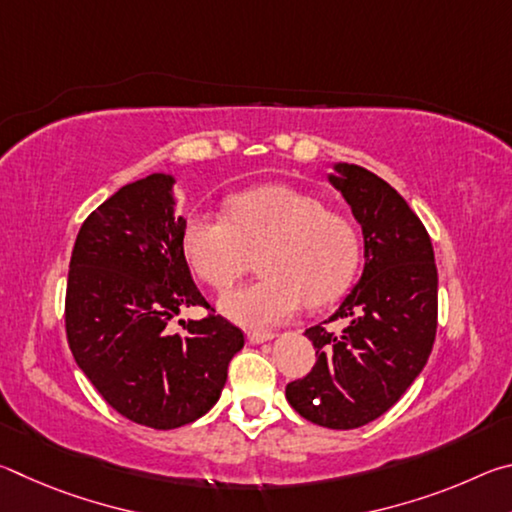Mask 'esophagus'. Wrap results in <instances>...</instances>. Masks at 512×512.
Instances as JSON below:
<instances>
[{
    "label": "esophagus",
    "instance_id": "1",
    "mask_svg": "<svg viewBox=\"0 0 512 512\" xmlns=\"http://www.w3.org/2000/svg\"><path fill=\"white\" fill-rule=\"evenodd\" d=\"M246 339L250 345H259V343L275 339V334L273 332H246Z\"/></svg>",
    "mask_w": 512,
    "mask_h": 512
}]
</instances>
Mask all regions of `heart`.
Wrapping results in <instances>:
<instances>
[{
  "label": "heart",
  "instance_id": "b5f03b06",
  "mask_svg": "<svg viewBox=\"0 0 512 512\" xmlns=\"http://www.w3.org/2000/svg\"><path fill=\"white\" fill-rule=\"evenodd\" d=\"M228 219L196 212L187 219L183 253L192 271L214 289H228L264 250V280L235 289L219 300L225 318L259 329L309 307L334 302L359 266V232L320 198L287 185H257L228 198Z\"/></svg>",
  "mask_w": 512,
  "mask_h": 512
}]
</instances>
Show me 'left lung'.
Segmentation results:
<instances>
[{
	"instance_id": "obj_1",
	"label": "left lung",
	"mask_w": 512,
	"mask_h": 512,
	"mask_svg": "<svg viewBox=\"0 0 512 512\" xmlns=\"http://www.w3.org/2000/svg\"><path fill=\"white\" fill-rule=\"evenodd\" d=\"M327 178L361 225L366 264L329 318H345L348 327L305 332L316 363L287 386V400L320 427L357 429L391 409L427 363L438 325V271L422 221L386 180L348 162H336Z\"/></svg>"
}]
</instances>
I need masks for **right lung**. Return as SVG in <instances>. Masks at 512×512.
Here are the masks:
<instances>
[{"label": "right lung", "mask_w": 512, "mask_h": 512, "mask_svg": "<svg viewBox=\"0 0 512 512\" xmlns=\"http://www.w3.org/2000/svg\"><path fill=\"white\" fill-rule=\"evenodd\" d=\"M176 178L151 173L128 183L83 221L65 298L67 343L112 409L151 429H176L212 409L241 329L219 314L169 332L180 309H210L183 253L185 216Z\"/></svg>", "instance_id": "obj_1"}]
</instances>
